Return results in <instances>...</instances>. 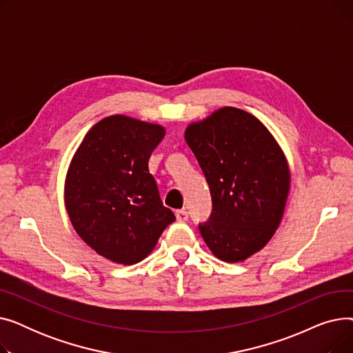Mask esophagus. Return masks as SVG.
<instances>
[{"label": "esophagus", "instance_id": "esophagus-1", "mask_svg": "<svg viewBox=\"0 0 353 353\" xmlns=\"http://www.w3.org/2000/svg\"><path fill=\"white\" fill-rule=\"evenodd\" d=\"M176 219L177 221H186L189 219V212L186 209L176 210Z\"/></svg>", "mask_w": 353, "mask_h": 353}]
</instances>
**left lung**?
I'll return each mask as SVG.
<instances>
[{
	"instance_id": "obj_1",
	"label": "left lung",
	"mask_w": 353,
	"mask_h": 353,
	"mask_svg": "<svg viewBox=\"0 0 353 353\" xmlns=\"http://www.w3.org/2000/svg\"><path fill=\"white\" fill-rule=\"evenodd\" d=\"M184 139L212 194L201 237L220 261L243 262L268 245L282 221L290 190L285 153L262 121L236 107L189 124Z\"/></svg>"
}]
</instances>
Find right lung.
Instances as JSON below:
<instances>
[{
	"label": "right lung",
	"mask_w": 353,
	"mask_h": 353,
	"mask_svg": "<svg viewBox=\"0 0 353 353\" xmlns=\"http://www.w3.org/2000/svg\"><path fill=\"white\" fill-rule=\"evenodd\" d=\"M164 134L160 124L108 116L88 130L71 159L64 184L71 225L111 262L143 261L176 220L148 172V159Z\"/></svg>",
	"instance_id": "1"
}]
</instances>
